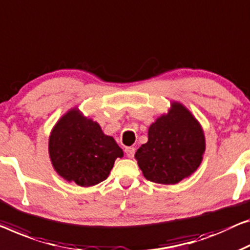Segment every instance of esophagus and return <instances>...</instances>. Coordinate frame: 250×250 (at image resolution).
<instances>
[{
	"mask_svg": "<svg viewBox=\"0 0 250 250\" xmlns=\"http://www.w3.org/2000/svg\"><path fill=\"white\" fill-rule=\"evenodd\" d=\"M125 152L126 157H129V158H132L133 156H135L136 148H133V147H125Z\"/></svg>",
	"mask_w": 250,
	"mask_h": 250,
	"instance_id": "esophagus-1",
	"label": "esophagus"
}]
</instances>
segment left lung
Returning a JSON list of instances; mask_svg holds the SVG:
<instances>
[{"label": "left lung", "mask_w": 250, "mask_h": 250, "mask_svg": "<svg viewBox=\"0 0 250 250\" xmlns=\"http://www.w3.org/2000/svg\"><path fill=\"white\" fill-rule=\"evenodd\" d=\"M148 131V143L135 157L144 176L159 184H176L196 170L202 162L206 140L202 128L191 112L174 102Z\"/></svg>", "instance_id": "left-lung-1"}]
</instances>
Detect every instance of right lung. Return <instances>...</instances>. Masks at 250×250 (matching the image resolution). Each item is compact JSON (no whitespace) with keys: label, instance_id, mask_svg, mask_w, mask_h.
Returning <instances> with one entry per match:
<instances>
[{"label":"right lung","instance_id":"add662e5","mask_svg":"<svg viewBox=\"0 0 250 250\" xmlns=\"http://www.w3.org/2000/svg\"><path fill=\"white\" fill-rule=\"evenodd\" d=\"M49 155L57 173L80 186H92L106 180L122 149L100 125L77 110L64 115L51 132Z\"/></svg>","mask_w":250,"mask_h":250}]
</instances>
